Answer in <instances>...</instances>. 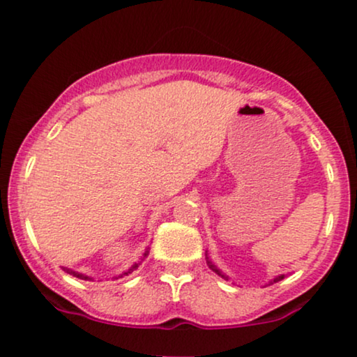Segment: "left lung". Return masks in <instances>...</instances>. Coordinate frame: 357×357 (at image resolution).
Returning <instances> with one entry per match:
<instances>
[{"label":"left lung","instance_id":"obj_1","mask_svg":"<svg viewBox=\"0 0 357 357\" xmlns=\"http://www.w3.org/2000/svg\"><path fill=\"white\" fill-rule=\"evenodd\" d=\"M206 264H208V267H210V268L213 270V272H215V273H218V275H220V277H223L225 280H228V275H225V273L221 272V270H220L218 267H216L215 264H213V261L210 260V257H208V253H206ZM284 277H285V275H278V277H275V278H273V280H270V282H268V285L275 284V282H280L282 278H284Z\"/></svg>","mask_w":357,"mask_h":357}]
</instances>
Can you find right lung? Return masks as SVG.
I'll return each instance as SVG.
<instances>
[{"label": "right lung", "mask_w": 357, "mask_h": 357, "mask_svg": "<svg viewBox=\"0 0 357 357\" xmlns=\"http://www.w3.org/2000/svg\"><path fill=\"white\" fill-rule=\"evenodd\" d=\"M147 253H149V248H146L144 255H142L141 260H144V257H147ZM139 265H141V261H137V264H134L132 267H130L129 270H126L124 273H121V275L116 277V278H122V277H124V275H129V273H132L134 270H136V268L139 267ZM63 270H65V272H67V273H70V275H73V277H77V278H82V280H92V278H90V277L84 275V273H80V272H75V270H72V268H65V267H63Z\"/></svg>", "instance_id": "obj_1"}]
</instances>
